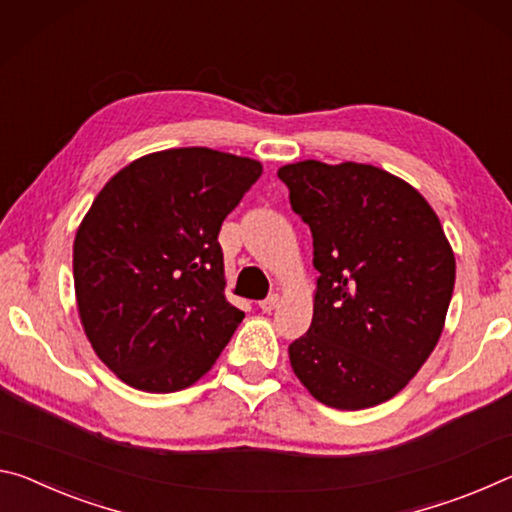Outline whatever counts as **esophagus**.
Wrapping results in <instances>:
<instances>
[{
	"label": "esophagus",
	"mask_w": 512,
	"mask_h": 512,
	"mask_svg": "<svg viewBox=\"0 0 512 512\" xmlns=\"http://www.w3.org/2000/svg\"><path fill=\"white\" fill-rule=\"evenodd\" d=\"M279 301H281V297H279V295H270L267 299H263L261 304H258V306H261V311H263V313H272L274 308H279Z\"/></svg>",
	"instance_id": "esophagus-1"
}]
</instances>
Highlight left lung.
Masks as SVG:
<instances>
[{"label":"left lung","instance_id":"1","mask_svg":"<svg viewBox=\"0 0 512 512\" xmlns=\"http://www.w3.org/2000/svg\"><path fill=\"white\" fill-rule=\"evenodd\" d=\"M313 233V322L288 347L324 406L360 410L401 392L438 345L456 258L438 215L408 181L365 163L279 167Z\"/></svg>","mask_w":512,"mask_h":512}]
</instances>
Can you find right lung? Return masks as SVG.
Segmentation results:
<instances>
[{
    "mask_svg": "<svg viewBox=\"0 0 512 512\" xmlns=\"http://www.w3.org/2000/svg\"><path fill=\"white\" fill-rule=\"evenodd\" d=\"M263 174L208 147L140 156L113 174L77 229L74 295L86 338L117 379L190 388L245 313L226 301L222 222Z\"/></svg>",
    "mask_w": 512,
    "mask_h": 512,
    "instance_id": "1",
    "label": "right lung"
}]
</instances>
